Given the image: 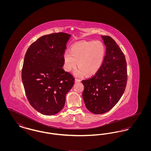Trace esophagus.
I'll list each match as a JSON object with an SVG mask.
<instances>
[{"label": "esophagus", "instance_id": "1", "mask_svg": "<svg viewBox=\"0 0 151 151\" xmlns=\"http://www.w3.org/2000/svg\"><path fill=\"white\" fill-rule=\"evenodd\" d=\"M81 81V80H79V79H75V82L76 83H79V82H80Z\"/></svg>", "mask_w": 151, "mask_h": 151}]
</instances>
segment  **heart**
<instances>
[{"label":"heart","instance_id":"b5f03b06","mask_svg":"<svg viewBox=\"0 0 151 151\" xmlns=\"http://www.w3.org/2000/svg\"><path fill=\"white\" fill-rule=\"evenodd\" d=\"M105 54V46L100 41H81L72 45L70 52L63 54L64 67L67 71H71L78 62L79 67L75 70L76 76L96 73L100 68Z\"/></svg>","mask_w":151,"mask_h":151}]
</instances>
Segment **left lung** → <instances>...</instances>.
Listing matches in <instances>:
<instances>
[{"label": "left lung", "instance_id": "8db88e82", "mask_svg": "<svg viewBox=\"0 0 151 151\" xmlns=\"http://www.w3.org/2000/svg\"><path fill=\"white\" fill-rule=\"evenodd\" d=\"M106 55L100 68L93 77L82 80L83 98L92 113L108 112L120 100L127 84V63L123 52L110 36H101Z\"/></svg>", "mask_w": 151, "mask_h": 151}]
</instances>
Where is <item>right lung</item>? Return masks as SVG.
<instances>
[{
	"mask_svg": "<svg viewBox=\"0 0 151 151\" xmlns=\"http://www.w3.org/2000/svg\"><path fill=\"white\" fill-rule=\"evenodd\" d=\"M71 35L57 33L40 37L25 54L22 78L31 106L43 115L59 113L74 78L62 68L63 54Z\"/></svg>",
	"mask_w": 151,
	"mask_h": 151,
	"instance_id": "1",
	"label": "right lung"
}]
</instances>
